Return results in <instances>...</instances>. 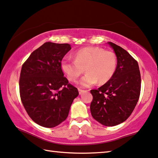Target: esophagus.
I'll return each mask as SVG.
<instances>
[{"label":"esophagus","instance_id":"34e87169","mask_svg":"<svg viewBox=\"0 0 158 158\" xmlns=\"http://www.w3.org/2000/svg\"><path fill=\"white\" fill-rule=\"evenodd\" d=\"M78 90H79V94H82V93H83L84 91H85L84 90H82V89H79Z\"/></svg>","mask_w":158,"mask_h":158}]
</instances>
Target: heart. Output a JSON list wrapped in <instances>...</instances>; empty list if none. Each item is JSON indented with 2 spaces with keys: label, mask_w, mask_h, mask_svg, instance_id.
<instances>
[{
  "label": "heart",
  "mask_w": 158,
  "mask_h": 158,
  "mask_svg": "<svg viewBox=\"0 0 158 158\" xmlns=\"http://www.w3.org/2000/svg\"><path fill=\"white\" fill-rule=\"evenodd\" d=\"M117 67V57L113 52L98 47H86L74 54V59L65 57L61 61V69L69 81H74L84 73L80 84L91 86L98 81L106 83L113 76Z\"/></svg>",
  "instance_id": "1"
}]
</instances>
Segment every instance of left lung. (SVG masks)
Wrapping results in <instances>:
<instances>
[{
    "mask_svg": "<svg viewBox=\"0 0 158 158\" xmlns=\"http://www.w3.org/2000/svg\"><path fill=\"white\" fill-rule=\"evenodd\" d=\"M117 59L114 74L107 83L91 90L92 117L106 127L116 126L129 118L136 107L141 93L139 64L128 52L112 42Z\"/></svg>",
    "mask_w": 158,
    "mask_h": 158,
    "instance_id": "8db88e82",
    "label": "left lung"
}]
</instances>
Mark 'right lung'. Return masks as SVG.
<instances>
[{"instance_id": "right-lung-1", "label": "right lung", "mask_w": 158, "mask_h": 158, "mask_svg": "<svg viewBox=\"0 0 158 158\" xmlns=\"http://www.w3.org/2000/svg\"><path fill=\"white\" fill-rule=\"evenodd\" d=\"M70 49L68 44L46 42L22 64L21 101L30 118L41 127L52 128L64 121L79 95L61 69L62 60Z\"/></svg>"}]
</instances>
